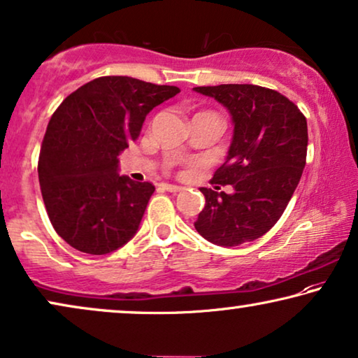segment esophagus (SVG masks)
Segmentation results:
<instances>
[{
  "label": "esophagus",
  "mask_w": 358,
  "mask_h": 358,
  "mask_svg": "<svg viewBox=\"0 0 358 358\" xmlns=\"http://www.w3.org/2000/svg\"><path fill=\"white\" fill-rule=\"evenodd\" d=\"M162 186H164V189H165V191H170V193H178V191L183 189V188H181V186H178V185L162 183Z\"/></svg>",
  "instance_id": "obj_1"
}]
</instances>
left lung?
Returning a JSON list of instances; mask_svg holds the SVG:
<instances>
[{"label": "left lung", "instance_id": "left-lung-1", "mask_svg": "<svg viewBox=\"0 0 358 358\" xmlns=\"http://www.w3.org/2000/svg\"><path fill=\"white\" fill-rule=\"evenodd\" d=\"M229 110L234 134L214 181L231 194L201 188L206 206L194 229L210 243L238 246L263 236L280 219L305 169L308 128L289 99L253 84L194 87Z\"/></svg>", "mask_w": 358, "mask_h": 358}]
</instances>
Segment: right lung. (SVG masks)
Listing matches in <instances>:
<instances>
[{
  "mask_svg": "<svg viewBox=\"0 0 358 358\" xmlns=\"http://www.w3.org/2000/svg\"><path fill=\"white\" fill-rule=\"evenodd\" d=\"M180 92L128 76L90 80L68 95L45 133L38 181L50 222L83 253L107 255L139 230L155 191L118 173V155L148 113Z\"/></svg>",
  "mask_w": 358,
  "mask_h": 358,
  "instance_id": "obj_1",
  "label": "right lung"
}]
</instances>
